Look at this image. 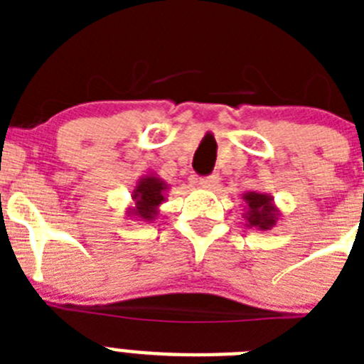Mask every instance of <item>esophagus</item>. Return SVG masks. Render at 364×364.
Returning a JSON list of instances; mask_svg holds the SVG:
<instances>
[{
  "mask_svg": "<svg viewBox=\"0 0 364 364\" xmlns=\"http://www.w3.org/2000/svg\"><path fill=\"white\" fill-rule=\"evenodd\" d=\"M198 186L205 189H215L218 186V175H210L198 178Z\"/></svg>",
  "mask_w": 364,
  "mask_h": 364,
  "instance_id": "1",
  "label": "esophagus"
}]
</instances>
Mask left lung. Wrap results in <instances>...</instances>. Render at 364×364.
<instances>
[{"label":"left lung","instance_id":"left-lung-1","mask_svg":"<svg viewBox=\"0 0 364 364\" xmlns=\"http://www.w3.org/2000/svg\"><path fill=\"white\" fill-rule=\"evenodd\" d=\"M244 198V213L247 228H255L259 231H268L275 228L281 210H279L272 195L260 191H247L242 195Z\"/></svg>","mask_w":364,"mask_h":364}]
</instances>
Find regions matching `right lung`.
<instances>
[{"label":"right lung","mask_w":364,"mask_h":364,"mask_svg":"<svg viewBox=\"0 0 364 364\" xmlns=\"http://www.w3.org/2000/svg\"><path fill=\"white\" fill-rule=\"evenodd\" d=\"M169 189L167 182H164L159 175L142 176L131 193L133 204L127 208V217L133 220L153 222L160 213V204L166 202V191Z\"/></svg>","instance_id":"1"}]
</instances>
